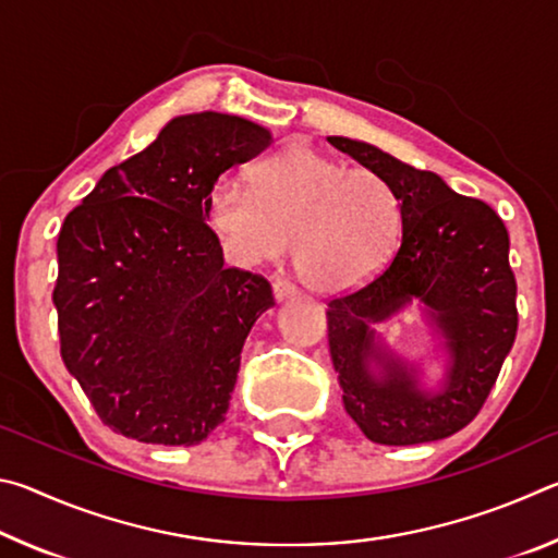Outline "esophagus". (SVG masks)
Instances as JSON below:
<instances>
[{"label": "esophagus", "mask_w": 558, "mask_h": 558, "mask_svg": "<svg viewBox=\"0 0 558 558\" xmlns=\"http://www.w3.org/2000/svg\"><path fill=\"white\" fill-rule=\"evenodd\" d=\"M298 292V288L292 286L290 280L286 278H278L276 282H272V295H276V300H286V298H292Z\"/></svg>", "instance_id": "34e87169"}]
</instances>
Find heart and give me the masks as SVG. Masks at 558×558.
Masks as SVG:
<instances>
[{
    "label": "heart",
    "instance_id": "b5f03b06",
    "mask_svg": "<svg viewBox=\"0 0 558 558\" xmlns=\"http://www.w3.org/2000/svg\"><path fill=\"white\" fill-rule=\"evenodd\" d=\"M253 189L223 177L206 196V223L241 266L278 260L307 288L354 290L389 266L403 233V202L384 174L292 147L260 162Z\"/></svg>",
    "mask_w": 558,
    "mask_h": 558
}]
</instances>
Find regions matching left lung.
<instances>
[{"instance_id": "obj_1", "label": "left lung", "mask_w": 558, "mask_h": 558, "mask_svg": "<svg viewBox=\"0 0 558 558\" xmlns=\"http://www.w3.org/2000/svg\"><path fill=\"white\" fill-rule=\"evenodd\" d=\"M339 153L384 174L403 202V233L379 276L329 300V354L342 401L362 433L381 446L448 438L475 418L517 337V280L509 233L493 206L456 194L438 174L415 169L379 147L329 137ZM421 299L447 337L451 369L438 395L414 389L412 375L373 344L380 322ZM383 364L379 380L368 372Z\"/></svg>"}]
</instances>
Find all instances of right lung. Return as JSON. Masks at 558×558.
<instances>
[{
  "label": "right lung",
  "instance_id": "1",
  "mask_svg": "<svg viewBox=\"0 0 558 558\" xmlns=\"http://www.w3.org/2000/svg\"><path fill=\"white\" fill-rule=\"evenodd\" d=\"M270 143L235 116L174 118L65 216L53 288L61 356L125 438L196 446L229 411L245 337L276 300L263 276L223 268L206 196Z\"/></svg>",
  "mask_w": 558,
  "mask_h": 558
}]
</instances>
